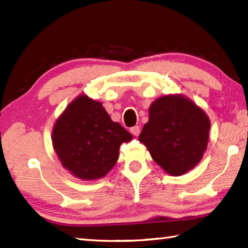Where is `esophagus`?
Here are the masks:
<instances>
[{"mask_svg":"<svg viewBox=\"0 0 248 248\" xmlns=\"http://www.w3.org/2000/svg\"><path fill=\"white\" fill-rule=\"evenodd\" d=\"M131 133L133 134L134 136H138L140 135V128L138 125H135V126H133V128H131Z\"/></svg>","mask_w":248,"mask_h":248,"instance_id":"obj_1","label":"esophagus"}]
</instances>
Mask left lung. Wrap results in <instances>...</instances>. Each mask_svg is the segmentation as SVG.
Wrapping results in <instances>:
<instances>
[{"instance_id": "1", "label": "left lung", "mask_w": 248, "mask_h": 248, "mask_svg": "<svg viewBox=\"0 0 248 248\" xmlns=\"http://www.w3.org/2000/svg\"><path fill=\"white\" fill-rule=\"evenodd\" d=\"M210 120L203 108L181 94L157 98L138 140L154 162L173 176L193 169L206 151Z\"/></svg>"}]
</instances>
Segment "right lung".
Segmentation results:
<instances>
[{"label": "right lung", "mask_w": 248, "mask_h": 248, "mask_svg": "<svg viewBox=\"0 0 248 248\" xmlns=\"http://www.w3.org/2000/svg\"><path fill=\"white\" fill-rule=\"evenodd\" d=\"M132 136L114 123L102 103L79 95L56 120L51 133L61 165L82 181L106 176L116 164L119 147Z\"/></svg>", "instance_id": "right-lung-1"}]
</instances>
